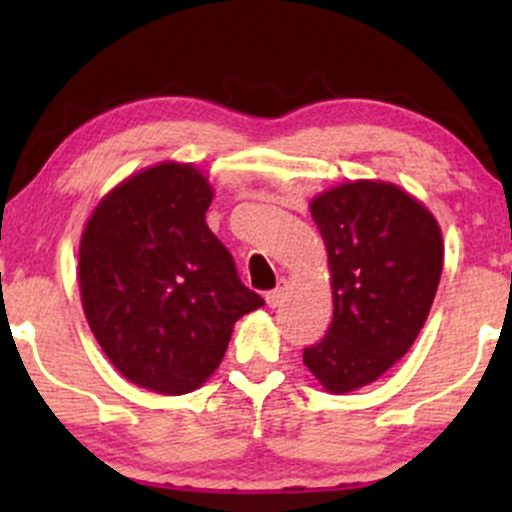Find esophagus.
Segmentation results:
<instances>
[{
	"label": "esophagus",
	"instance_id": "esophagus-1",
	"mask_svg": "<svg viewBox=\"0 0 512 512\" xmlns=\"http://www.w3.org/2000/svg\"><path fill=\"white\" fill-rule=\"evenodd\" d=\"M284 298H286V284H279L276 289L267 293V305L269 308H279V305L284 303Z\"/></svg>",
	"mask_w": 512,
	"mask_h": 512
}]
</instances>
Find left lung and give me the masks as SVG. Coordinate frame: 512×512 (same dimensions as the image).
Wrapping results in <instances>:
<instances>
[{
  "label": "left lung",
  "instance_id": "obj_1",
  "mask_svg": "<svg viewBox=\"0 0 512 512\" xmlns=\"http://www.w3.org/2000/svg\"><path fill=\"white\" fill-rule=\"evenodd\" d=\"M332 272L334 315L303 363L330 392L378 380L419 337L443 269V236L387 182H349L310 204Z\"/></svg>",
  "mask_w": 512,
  "mask_h": 512
}]
</instances>
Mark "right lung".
Here are the masks:
<instances>
[{"label":"right lung","instance_id":"add662e5","mask_svg":"<svg viewBox=\"0 0 512 512\" xmlns=\"http://www.w3.org/2000/svg\"><path fill=\"white\" fill-rule=\"evenodd\" d=\"M207 178L161 163L115 187L86 223L79 286L113 366L161 395L197 390L219 368L238 317L262 308L204 214Z\"/></svg>","mask_w":512,"mask_h":512}]
</instances>
